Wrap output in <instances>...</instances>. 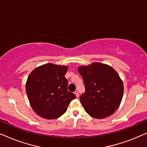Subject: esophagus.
I'll return each instance as SVG.
<instances>
[{
    "label": "esophagus",
    "instance_id": "esophagus-1",
    "mask_svg": "<svg viewBox=\"0 0 147 147\" xmlns=\"http://www.w3.org/2000/svg\"><path fill=\"white\" fill-rule=\"evenodd\" d=\"M74 94H75L76 97H78V96H79V94H78V91H75V92H74Z\"/></svg>",
    "mask_w": 147,
    "mask_h": 147
}]
</instances>
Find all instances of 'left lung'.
<instances>
[{
    "instance_id": "left-lung-1",
    "label": "left lung",
    "mask_w": 147,
    "mask_h": 147,
    "mask_svg": "<svg viewBox=\"0 0 147 147\" xmlns=\"http://www.w3.org/2000/svg\"><path fill=\"white\" fill-rule=\"evenodd\" d=\"M85 92L80 101L88 115L102 119L113 114L123 98L124 87L119 74L112 67L94 63L78 67Z\"/></svg>"
}]
</instances>
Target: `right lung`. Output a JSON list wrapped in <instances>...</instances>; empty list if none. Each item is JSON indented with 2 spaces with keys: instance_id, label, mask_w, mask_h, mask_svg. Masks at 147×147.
I'll return each mask as SVG.
<instances>
[{
  "instance_id": "right-lung-1",
  "label": "right lung",
  "mask_w": 147,
  "mask_h": 147,
  "mask_svg": "<svg viewBox=\"0 0 147 147\" xmlns=\"http://www.w3.org/2000/svg\"><path fill=\"white\" fill-rule=\"evenodd\" d=\"M68 67L49 63L35 69L28 76L26 92L33 111L46 119L63 115L76 95L67 89Z\"/></svg>"
}]
</instances>
